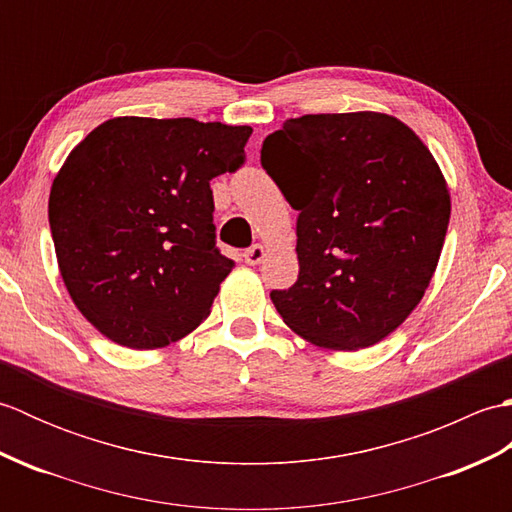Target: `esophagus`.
<instances>
[{
	"mask_svg": "<svg viewBox=\"0 0 512 512\" xmlns=\"http://www.w3.org/2000/svg\"><path fill=\"white\" fill-rule=\"evenodd\" d=\"M264 257H266V250H264L262 244H253L248 250H244V262L250 264V266L262 264Z\"/></svg>",
	"mask_w": 512,
	"mask_h": 512,
	"instance_id": "34e87169",
	"label": "esophagus"
}]
</instances>
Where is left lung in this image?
<instances>
[{"instance_id":"obj_1","label":"left lung","mask_w":512,"mask_h":512,"mask_svg":"<svg viewBox=\"0 0 512 512\" xmlns=\"http://www.w3.org/2000/svg\"><path fill=\"white\" fill-rule=\"evenodd\" d=\"M262 167L299 211V277L270 292L281 319L325 350L383 341L424 297L447 235L451 195L427 145L389 114H306L264 140Z\"/></svg>"}]
</instances>
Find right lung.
<instances>
[{
  "instance_id": "add662e5",
  "label": "right lung",
  "mask_w": 512,
  "mask_h": 512,
  "mask_svg": "<svg viewBox=\"0 0 512 512\" xmlns=\"http://www.w3.org/2000/svg\"><path fill=\"white\" fill-rule=\"evenodd\" d=\"M248 125L118 116L85 136L52 182L63 284L107 339L156 350L209 317L235 262L215 246L211 180L244 162Z\"/></svg>"
}]
</instances>
